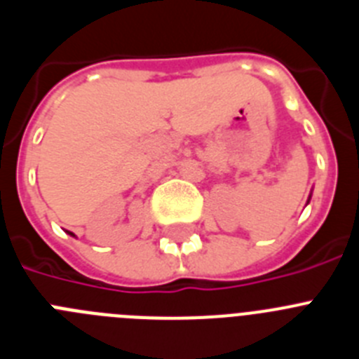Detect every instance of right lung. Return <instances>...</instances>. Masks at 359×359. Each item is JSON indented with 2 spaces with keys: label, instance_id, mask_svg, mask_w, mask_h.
Masks as SVG:
<instances>
[{
  "label": "right lung",
  "instance_id": "add662e5",
  "mask_svg": "<svg viewBox=\"0 0 359 359\" xmlns=\"http://www.w3.org/2000/svg\"><path fill=\"white\" fill-rule=\"evenodd\" d=\"M69 236H73V233H69Z\"/></svg>",
  "mask_w": 359,
  "mask_h": 359
}]
</instances>
